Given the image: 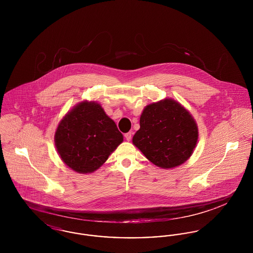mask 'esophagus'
I'll use <instances>...</instances> for the list:
<instances>
[{
    "instance_id": "esophagus-1",
    "label": "esophagus",
    "mask_w": 253,
    "mask_h": 253,
    "mask_svg": "<svg viewBox=\"0 0 253 253\" xmlns=\"http://www.w3.org/2000/svg\"><path fill=\"white\" fill-rule=\"evenodd\" d=\"M132 132H127V133H125V138H126V140L127 141H130L131 139H132Z\"/></svg>"
}]
</instances>
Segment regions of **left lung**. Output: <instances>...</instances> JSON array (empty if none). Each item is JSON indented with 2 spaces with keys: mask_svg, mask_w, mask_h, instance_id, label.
Instances as JSON below:
<instances>
[{
  "mask_svg": "<svg viewBox=\"0 0 253 253\" xmlns=\"http://www.w3.org/2000/svg\"><path fill=\"white\" fill-rule=\"evenodd\" d=\"M139 125L132 144L157 167L175 168L192 157L198 140V126L177 100L166 97L148 104Z\"/></svg>",
  "mask_w": 253,
  "mask_h": 253,
  "instance_id": "obj_1",
  "label": "left lung"
}]
</instances>
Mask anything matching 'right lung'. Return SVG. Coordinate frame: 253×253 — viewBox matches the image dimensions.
Segmentation results:
<instances>
[{
	"instance_id": "add662e5",
	"label": "right lung",
	"mask_w": 253,
	"mask_h": 253,
	"mask_svg": "<svg viewBox=\"0 0 253 253\" xmlns=\"http://www.w3.org/2000/svg\"><path fill=\"white\" fill-rule=\"evenodd\" d=\"M55 146L63 163L79 173L100 168L123 141L115 121L96 101L83 100L60 121Z\"/></svg>"
}]
</instances>
